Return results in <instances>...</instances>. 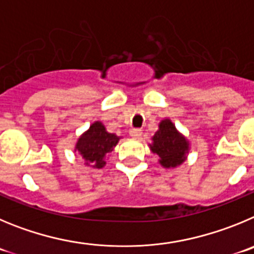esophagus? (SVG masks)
Here are the masks:
<instances>
[{"label":"esophagus","instance_id":"esophagus-1","mask_svg":"<svg viewBox=\"0 0 254 254\" xmlns=\"http://www.w3.org/2000/svg\"><path fill=\"white\" fill-rule=\"evenodd\" d=\"M130 136L134 139H139L141 136V130L140 129H131L130 130Z\"/></svg>","mask_w":254,"mask_h":254}]
</instances>
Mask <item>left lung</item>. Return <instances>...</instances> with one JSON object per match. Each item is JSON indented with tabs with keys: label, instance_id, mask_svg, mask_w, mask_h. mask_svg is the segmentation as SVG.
I'll return each mask as SVG.
<instances>
[{
	"label": "left lung",
	"instance_id": "obj_1",
	"mask_svg": "<svg viewBox=\"0 0 254 254\" xmlns=\"http://www.w3.org/2000/svg\"><path fill=\"white\" fill-rule=\"evenodd\" d=\"M152 140L150 150L159 155V163L164 168H173L184 163L189 153V141L176 129L170 119L159 123L158 131H155Z\"/></svg>",
	"mask_w": 254,
	"mask_h": 254
}]
</instances>
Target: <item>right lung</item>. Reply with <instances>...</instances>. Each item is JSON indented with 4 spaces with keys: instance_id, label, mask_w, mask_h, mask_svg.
<instances>
[{
    "instance_id": "obj_1",
    "label": "right lung",
    "mask_w": 254,
    "mask_h": 254,
    "mask_svg": "<svg viewBox=\"0 0 254 254\" xmlns=\"http://www.w3.org/2000/svg\"><path fill=\"white\" fill-rule=\"evenodd\" d=\"M119 139L115 134L107 132L101 122H95L87 131L79 136L74 150L79 153L87 166L91 164L93 168H102L106 164L105 157L107 153L113 152Z\"/></svg>"
}]
</instances>
